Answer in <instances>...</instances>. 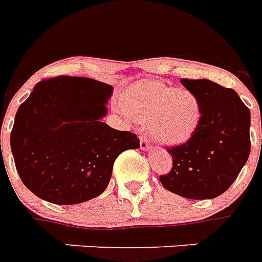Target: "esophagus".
I'll use <instances>...</instances> for the list:
<instances>
[{
  "instance_id": "obj_1",
  "label": "esophagus",
  "mask_w": 262,
  "mask_h": 262,
  "mask_svg": "<svg viewBox=\"0 0 262 262\" xmlns=\"http://www.w3.org/2000/svg\"><path fill=\"white\" fill-rule=\"evenodd\" d=\"M140 146H141L142 150L149 149V148H150V142L148 141V138L144 137V136H141V137H140Z\"/></svg>"
}]
</instances>
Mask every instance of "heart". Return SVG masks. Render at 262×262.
I'll return each instance as SVG.
<instances>
[{
    "label": "heart",
    "instance_id": "heart-1",
    "mask_svg": "<svg viewBox=\"0 0 262 262\" xmlns=\"http://www.w3.org/2000/svg\"><path fill=\"white\" fill-rule=\"evenodd\" d=\"M124 105L133 120L149 125L150 135L165 144L187 141L201 121L196 95L161 82L145 80L132 86Z\"/></svg>",
    "mask_w": 262,
    "mask_h": 262
}]
</instances>
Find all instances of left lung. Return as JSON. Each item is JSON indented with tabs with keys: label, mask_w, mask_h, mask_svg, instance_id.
I'll list each match as a JSON object with an SVG mask.
<instances>
[{
	"label": "left lung",
	"mask_w": 262,
	"mask_h": 262,
	"mask_svg": "<svg viewBox=\"0 0 262 262\" xmlns=\"http://www.w3.org/2000/svg\"><path fill=\"white\" fill-rule=\"evenodd\" d=\"M201 103L190 140L167 148L172 169L160 176L168 191L187 199L220 196L237 179L250 153V112L231 89L208 79H180Z\"/></svg>",
	"instance_id": "obj_1"
}]
</instances>
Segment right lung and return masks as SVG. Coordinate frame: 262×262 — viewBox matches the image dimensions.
I'll return each mask as SVG.
<instances>
[{
    "label": "right lung",
    "mask_w": 262,
    "mask_h": 262,
    "mask_svg": "<svg viewBox=\"0 0 262 262\" xmlns=\"http://www.w3.org/2000/svg\"><path fill=\"white\" fill-rule=\"evenodd\" d=\"M113 86L80 76L39 82L16 113L10 148L21 180L55 205H78L106 190L113 164L140 148L135 133L102 122Z\"/></svg>",
    "instance_id": "right-lung-1"
}]
</instances>
